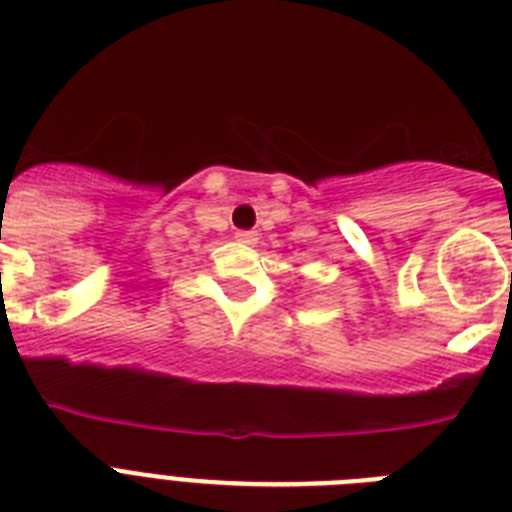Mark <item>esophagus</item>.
Segmentation results:
<instances>
[{"instance_id":"34e87169","label":"esophagus","mask_w":512,"mask_h":512,"mask_svg":"<svg viewBox=\"0 0 512 512\" xmlns=\"http://www.w3.org/2000/svg\"><path fill=\"white\" fill-rule=\"evenodd\" d=\"M236 242L242 244H257V231H236Z\"/></svg>"}]
</instances>
